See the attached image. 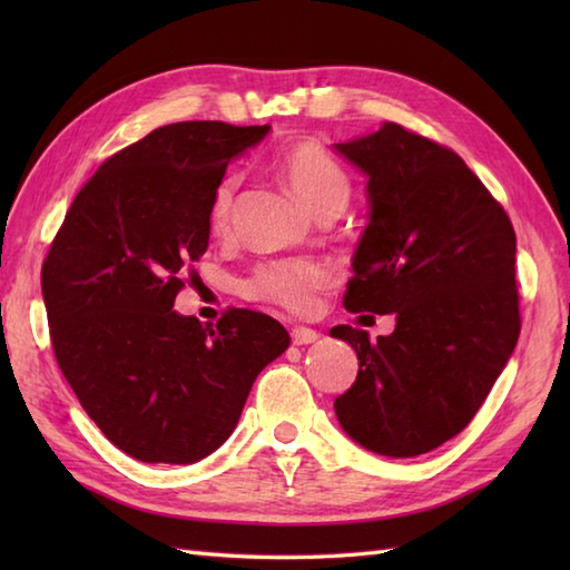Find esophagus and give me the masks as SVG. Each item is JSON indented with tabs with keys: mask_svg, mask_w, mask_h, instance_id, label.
I'll return each mask as SVG.
<instances>
[{
	"mask_svg": "<svg viewBox=\"0 0 570 570\" xmlns=\"http://www.w3.org/2000/svg\"><path fill=\"white\" fill-rule=\"evenodd\" d=\"M318 337H321V335H318L316 331H313V328H304V325H298V328L292 331L294 345H311V343H316Z\"/></svg>",
	"mask_w": 570,
	"mask_h": 570,
	"instance_id": "1",
	"label": "esophagus"
}]
</instances>
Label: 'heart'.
I'll return each instance as SVG.
<instances>
[{
  "label": "heart",
  "mask_w": 570,
  "mask_h": 570,
  "mask_svg": "<svg viewBox=\"0 0 570 570\" xmlns=\"http://www.w3.org/2000/svg\"><path fill=\"white\" fill-rule=\"evenodd\" d=\"M278 174L296 196L304 200L313 213L325 210H343L350 198V176L345 168L337 164L333 156L318 147L316 141H296L286 147L276 159ZM237 188V176H225L215 186L210 196L208 220L213 233H223L229 225V213H233V198ZM333 266L323 259L298 257L262 264L257 272L249 276L245 292L252 298L269 301V304L282 306L286 311L304 313L313 304L316 296L333 284Z\"/></svg>",
  "instance_id": "heart-1"
}]
</instances>
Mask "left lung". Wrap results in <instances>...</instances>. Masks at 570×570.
Instances as JSON below:
<instances>
[{
  "instance_id": "obj_1",
  "label": "left lung",
  "mask_w": 570,
  "mask_h": 570,
  "mask_svg": "<svg viewBox=\"0 0 570 570\" xmlns=\"http://www.w3.org/2000/svg\"><path fill=\"white\" fill-rule=\"evenodd\" d=\"M333 151L365 174L370 203L343 304L396 321L377 343L331 328L360 360L335 416L367 451L414 458L468 426L514 353L517 237L465 161L426 137L386 122Z\"/></svg>"
}]
</instances>
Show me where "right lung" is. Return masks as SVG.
Wrapping results in <instances>:
<instances>
[{
	"mask_svg": "<svg viewBox=\"0 0 570 570\" xmlns=\"http://www.w3.org/2000/svg\"><path fill=\"white\" fill-rule=\"evenodd\" d=\"M264 127L176 122L117 151L82 186L41 269L60 372L88 416L141 463L190 465L235 431L257 374L292 343L233 308L174 311L210 239V196Z\"/></svg>",
	"mask_w": 570,
	"mask_h": 570,
	"instance_id": "right-lung-1",
	"label": "right lung"
}]
</instances>
